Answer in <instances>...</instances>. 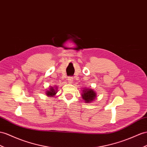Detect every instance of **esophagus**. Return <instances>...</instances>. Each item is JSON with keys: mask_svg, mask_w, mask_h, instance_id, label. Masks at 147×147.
Returning <instances> with one entry per match:
<instances>
[{"mask_svg": "<svg viewBox=\"0 0 147 147\" xmlns=\"http://www.w3.org/2000/svg\"><path fill=\"white\" fill-rule=\"evenodd\" d=\"M67 80H68V82H70V83H72L73 81V78L71 76H69V77H68V78H67Z\"/></svg>", "mask_w": 147, "mask_h": 147, "instance_id": "1", "label": "esophagus"}]
</instances>
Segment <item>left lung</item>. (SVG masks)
I'll return each instance as SVG.
<instances>
[{
    "label": "left lung",
    "mask_w": 147,
    "mask_h": 147,
    "mask_svg": "<svg viewBox=\"0 0 147 147\" xmlns=\"http://www.w3.org/2000/svg\"><path fill=\"white\" fill-rule=\"evenodd\" d=\"M82 97L86 102H91L96 97V94L91 89H87L83 90L82 93Z\"/></svg>",
    "instance_id": "left-lung-1"
}]
</instances>
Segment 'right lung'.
I'll use <instances>...</instances> for the list:
<instances>
[{
    "label": "right lung",
    "instance_id": "1",
    "mask_svg": "<svg viewBox=\"0 0 147 147\" xmlns=\"http://www.w3.org/2000/svg\"><path fill=\"white\" fill-rule=\"evenodd\" d=\"M56 92H56V89H55L53 87H51L50 89L49 90V91H47V94L48 96H55L56 94Z\"/></svg>",
    "mask_w": 147,
    "mask_h": 147
}]
</instances>
